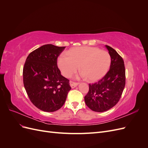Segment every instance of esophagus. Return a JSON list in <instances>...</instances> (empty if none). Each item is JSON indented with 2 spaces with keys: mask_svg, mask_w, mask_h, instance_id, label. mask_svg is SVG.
Segmentation results:
<instances>
[{
  "mask_svg": "<svg viewBox=\"0 0 148 148\" xmlns=\"http://www.w3.org/2000/svg\"><path fill=\"white\" fill-rule=\"evenodd\" d=\"M70 85L71 88H75V87H77L78 85V83H75V82H70Z\"/></svg>",
  "mask_w": 148,
  "mask_h": 148,
  "instance_id": "esophagus-1",
  "label": "esophagus"
}]
</instances>
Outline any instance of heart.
Segmentation results:
<instances>
[{"label":"heart","instance_id":"heart-1","mask_svg":"<svg viewBox=\"0 0 148 148\" xmlns=\"http://www.w3.org/2000/svg\"><path fill=\"white\" fill-rule=\"evenodd\" d=\"M67 55L62 54L57 59L58 66L66 78L75 73L79 66L82 77L90 82L99 81L108 72L111 64L109 53L96 47H74Z\"/></svg>","mask_w":148,"mask_h":148}]
</instances>
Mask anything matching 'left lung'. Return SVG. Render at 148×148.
Listing matches in <instances>:
<instances>
[{"label":"left lung","mask_w":148,"mask_h":148,"mask_svg":"<svg viewBox=\"0 0 148 148\" xmlns=\"http://www.w3.org/2000/svg\"><path fill=\"white\" fill-rule=\"evenodd\" d=\"M111 57L110 69L99 82L89 84L84 96L86 106L91 110L103 112L116 105L120 99L125 85L123 60L115 49L106 45Z\"/></svg>","instance_id":"1"}]
</instances>
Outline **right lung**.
<instances>
[{
	"label": "right lung",
	"mask_w": 148,
	"mask_h": 148,
	"mask_svg": "<svg viewBox=\"0 0 148 148\" xmlns=\"http://www.w3.org/2000/svg\"><path fill=\"white\" fill-rule=\"evenodd\" d=\"M65 47L46 44L31 52L23 67V84L30 101L44 112L60 109L71 89L69 80L57 65V57Z\"/></svg>",
	"instance_id": "1"
}]
</instances>
